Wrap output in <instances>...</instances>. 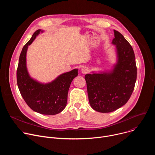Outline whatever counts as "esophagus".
Wrapping results in <instances>:
<instances>
[{
	"label": "esophagus",
	"mask_w": 155,
	"mask_h": 155,
	"mask_svg": "<svg viewBox=\"0 0 155 155\" xmlns=\"http://www.w3.org/2000/svg\"><path fill=\"white\" fill-rule=\"evenodd\" d=\"M88 71H89V70H88V69L86 67H84L83 68L81 69V72L83 74H86L88 72Z\"/></svg>",
	"instance_id": "1"
}]
</instances>
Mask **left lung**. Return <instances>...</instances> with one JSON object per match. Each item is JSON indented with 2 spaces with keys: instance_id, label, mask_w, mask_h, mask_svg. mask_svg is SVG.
Instances as JSON below:
<instances>
[{
  "instance_id": "left-lung-1",
  "label": "left lung",
  "mask_w": 155,
  "mask_h": 155,
  "mask_svg": "<svg viewBox=\"0 0 155 155\" xmlns=\"http://www.w3.org/2000/svg\"><path fill=\"white\" fill-rule=\"evenodd\" d=\"M112 45L116 61L111 70L85 75L88 99L97 112L109 113L123 106L129 99L137 78L134 50L119 32L114 30Z\"/></svg>"
}]
</instances>
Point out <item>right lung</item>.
<instances>
[{"label": "right lung", "instance_id": "add662e5", "mask_svg": "<svg viewBox=\"0 0 155 155\" xmlns=\"http://www.w3.org/2000/svg\"><path fill=\"white\" fill-rule=\"evenodd\" d=\"M40 32L44 31H36L22 49L16 73L17 84L22 97L32 110L40 114L54 115L65 108L69 87L73 79L78 75V69L63 73L45 83L31 77L27 68V51Z\"/></svg>", "mask_w": 155, "mask_h": 155}]
</instances>
